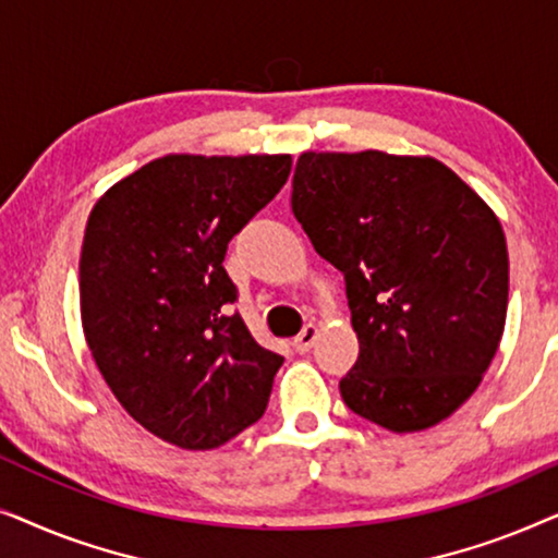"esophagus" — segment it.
Returning <instances> with one entry per match:
<instances>
[{
	"mask_svg": "<svg viewBox=\"0 0 558 558\" xmlns=\"http://www.w3.org/2000/svg\"><path fill=\"white\" fill-rule=\"evenodd\" d=\"M315 340H317V327L304 325V330L294 338V350L296 353H307V350L315 345Z\"/></svg>",
	"mask_w": 558,
	"mask_h": 558,
	"instance_id": "34e87169",
	"label": "esophagus"
}]
</instances>
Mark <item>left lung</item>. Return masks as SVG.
Returning <instances> with one entry per match:
<instances>
[{
    "mask_svg": "<svg viewBox=\"0 0 558 558\" xmlns=\"http://www.w3.org/2000/svg\"><path fill=\"white\" fill-rule=\"evenodd\" d=\"M292 210L345 277L361 353L340 396L388 432H422L475 393L508 312V246L483 197L434 157L304 151Z\"/></svg>",
    "mask_w": 558,
    "mask_h": 558,
    "instance_id": "1",
    "label": "left lung"
}]
</instances>
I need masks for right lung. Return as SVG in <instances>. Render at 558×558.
<instances>
[{
    "instance_id": "add662e5",
    "label": "right lung",
    "mask_w": 558,
    "mask_h": 558,
    "mask_svg": "<svg viewBox=\"0 0 558 558\" xmlns=\"http://www.w3.org/2000/svg\"><path fill=\"white\" fill-rule=\"evenodd\" d=\"M289 155H167L106 190L81 248L90 355L134 422L216 449L264 416L284 357L231 304L228 241L274 201Z\"/></svg>"
}]
</instances>
